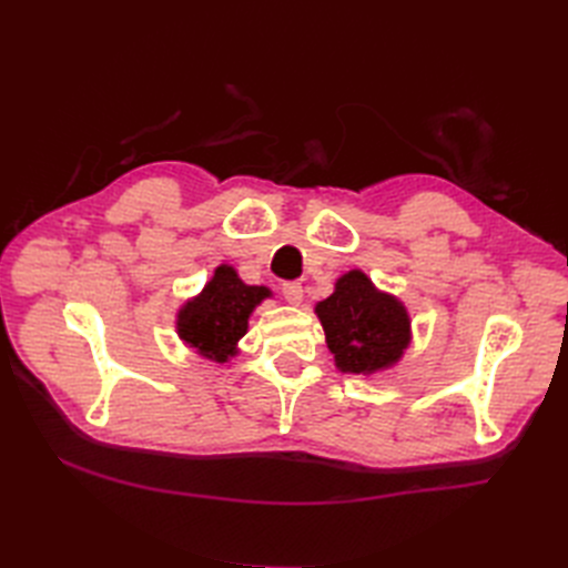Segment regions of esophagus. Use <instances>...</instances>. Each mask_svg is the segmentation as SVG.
Returning <instances> with one entry per match:
<instances>
[{
    "instance_id": "obj_1",
    "label": "esophagus",
    "mask_w": 568,
    "mask_h": 568,
    "mask_svg": "<svg viewBox=\"0 0 568 568\" xmlns=\"http://www.w3.org/2000/svg\"><path fill=\"white\" fill-rule=\"evenodd\" d=\"M282 294L291 305H301L303 303V286L298 282H284L282 284Z\"/></svg>"
}]
</instances>
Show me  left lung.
Here are the masks:
<instances>
[{
	"label": "left lung",
	"mask_w": 568,
	"mask_h": 568,
	"mask_svg": "<svg viewBox=\"0 0 568 568\" xmlns=\"http://www.w3.org/2000/svg\"><path fill=\"white\" fill-rule=\"evenodd\" d=\"M326 348L346 374L372 376L395 367L412 343V317L405 303L376 288L363 270H348L334 294L315 305Z\"/></svg>",
	"instance_id": "1"
}]
</instances>
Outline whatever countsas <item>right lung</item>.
Masks as SVG:
<instances>
[{
	"instance_id": "add662e5",
	"label": "right lung",
	"mask_w": 568,
	"mask_h": 568,
	"mask_svg": "<svg viewBox=\"0 0 568 568\" xmlns=\"http://www.w3.org/2000/svg\"><path fill=\"white\" fill-rule=\"evenodd\" d=\"M265 298H272L267 286L246 284L232 265L222 263L199 294L180 305L175 332L189 351L225 365L239 355V341L246 336L248 320Z\"/></svg>"
}]
</instances>
